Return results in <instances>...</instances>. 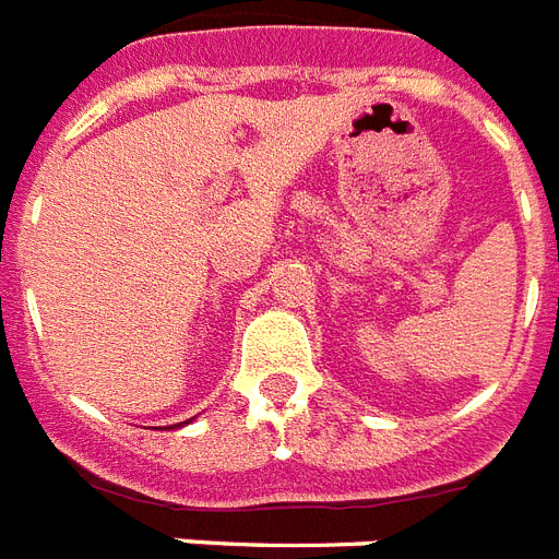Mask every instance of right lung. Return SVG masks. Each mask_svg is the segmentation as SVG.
Wrapping results in <instances>:
<instances>
[{"mask_svg":"<svg viewBox=\"0 0 559 559\" xmlns=\"http://www.w3.org/2000/svg\"><path fill=\"white\" fill-rule=\"evenodd\" d=\"M190 421H193V418H190ZM190 421H181V424H176V427H185V424H190Z\"/></svg>","mask_w":559,"mask_h":559,"instance_id":"1","label":"right lung"}]
</instances>
